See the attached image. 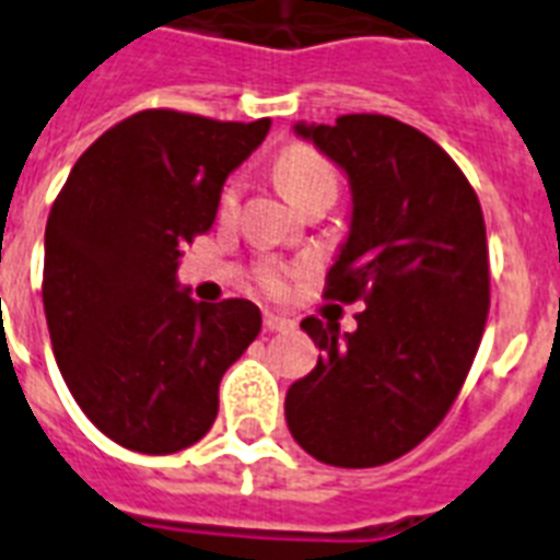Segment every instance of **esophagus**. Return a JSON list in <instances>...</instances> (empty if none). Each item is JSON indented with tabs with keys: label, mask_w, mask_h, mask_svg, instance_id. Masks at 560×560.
Listing matches in <instances>:
<instances>
[{
	"label": "esophagus",
	"mask_w": 560,
	"mask_h": 560,
	"mask_svg": "<svg viewBox=\"0 0 560 560\" xmlns=\"http://www.w3.org/2000/svg\"><path fill=\"white\" fill-rule=\"evenodd\" d=\"M262 324H266V329H271V332H285V329H294V320L285 318V315H280V312H266Z\"/></svg>",
	"instance_id": "esophagus-1"
}]
</instances>
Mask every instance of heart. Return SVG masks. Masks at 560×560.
I'll use <instances>...</instances> for the list:
<instances>
[{"mask_svg":"<svg viewBox=\"0 0 560 560\" xmlns=\"http://www.w3.org/2000/svg\"><path fill=\"white\" fill-rule=\"evenodd\" d=\"M275 175L280 189L292 203L306 192H312V189H339V177H336L332 163L327 158H320L318 151L306 149V145L285 149L277 160ZM236 201H240V186L231 184L221 195V215H231L236 210ZM266 285L268 289H280V271L277 268L266 271Z\"/></svg>","mask_w":560,"mask_h":560,"instance_id":"obj_1","label":"heart"}]
</instances>
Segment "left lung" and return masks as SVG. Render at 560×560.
Segmentation results:
<instances>
[{
  "mask_svg": "<svg viewBox=\"0 0 560 560\" xmlns=\"http://www.w3.org/2000/svg\"><path fill=\"white\" fill-rule=\"evenodd\" d=\"M294 133L350 184L324 294L368 306L353 332L301 320L320 357L289 385L285 423L324 465H385L444 420L474 365L491 303L482 207L453 158L392 116L298 122Z\"/></svg>",
  "mask_w": 560,
  "mask_h": 560,
  "instance_id": "obj_1",
  "label": "left lung"
}]
</instances>
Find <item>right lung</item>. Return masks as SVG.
I'll use <instances>...</instances> for the list:
<instances>
[{
  "label": "right lung",
  "mask_w": 560,
  "mask_h": 560,
  "mask_svg": "<svg viewBox=\"0 0 560 560\" xmlns=\"http://www.w3.org/2000/svg\"><path fill=\"white\" fill-rule=\"evenodd\" d=\"M271 119L142 110L78 158L51 203L43 310L63 383L116 444L166 456L219 415L224 371L259 336L250 301L198 303L177 259Z\"/></svg>",
  "instance_id": "add662e5"
}]
</instances>
